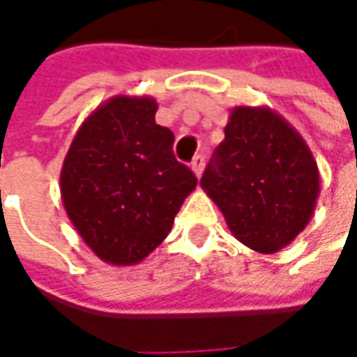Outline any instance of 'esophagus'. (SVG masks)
<instances>
[{"label":"esophagus","mask_w":357,"mask_h":357,"mask_svg":"<svg viewBox=\"0 0 357 357\" xmlns=\"http://www.w3.org/2000/svg\"><path fill=\"white\" fill-rule=\"evenodd\" d=\"M203 168H205V156H195L193 158V162H191V169H193V174L197 176V178H201V174H203Z\"/></svg>","instance_id":"obj_1"}]
</instances>
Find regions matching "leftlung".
Instances as JSON below:
<instances>
[{
	"instance_id": "1",
	"label": "left lung",
	"mask_w": 357,
	"mask_h": 357,
	"mask_svg": "<svg viewBox=\"0 0 357 357\" xmlns=\"http://www.w3.org/2000/svg\"><path fill=\"white\" fill-rule=\"evenodd\" d=\"M230 232L260 254H275L305 230L321 193L311 148L280 113L240 105L201 178Z\"/></svg>"
}]
</instances>
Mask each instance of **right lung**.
Masks as SVG:
<instances>
[{
    "label": "right lung",
    "mask_w": 357,
    "mask_h": 357,
    "mask_svg": "<svg viewBox=\"0 0 357 357\" xmlns=\"http://www.w3.org/2000/svg\"><path fill=\"white\" fill-rule=\"evenodd\" d=\"M156 111L154 97H111L77 128L62 164L68 219L111 266H135L158 248L197 185L172 152L174 132L156 125Z\"/></svg>",
    "instance_id": "add662e5"
}]
</instances>
